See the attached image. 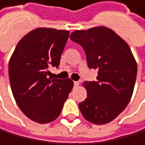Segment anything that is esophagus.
I'll use <instances>...</instances> for the list:
<instances>
[{
	"instance_id": "34e87169",
	"label": "esophagus",
	"mask_w": 145,
	"mask_h": 145,
	"mask_svg": "<svg viewBox=\"0 0 145 145\" xmlns=\"http://www.w3.org/2000/svg\"><path fill=\"white\" fill-rule=\"evenodd\" d=\"M78 85H80V82H78V81H74V86H75V87H78Z\"/></svg>"
}]
</instances>
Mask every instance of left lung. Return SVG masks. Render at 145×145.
Listing matches in <instances>:
<instances>
[{
    "mask_svg": "<svg viewBox=\"0 0 145 145\" xmlns=\"http://www.w3.org/2000/svg\"><path fill=\"white\" fill-rule=\"evenodd\" d=\"M71 40L84 49L89 68L98 71L97 81H85L87 98L78 104L86 120L106 124L128 105L133 93L137 63L128 43L112 29L95 27L75 30Z\"/></svg>",
    "mask_w": 145,
    "mask_h": 145,
    "instance_id": "left-lung-1",
    "label": "left lung"
}]
</instances>
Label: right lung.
<instances>
[{"label":"right lung","mask_w":145,"mask_h":145,"mask_svg":"<svg viewBox=\"0 0 145 145\" xmlns=\"http://www.w3.org/2000/svg\"><path fill=\"white\" fill-rule=\"evenodd\" d=\"M69 37L68 30L39 27L21 39L9 61V80L14 98L27 117L49 123L61 114L73 89L70 78H49L50 67L60 64Z\"/></svg>","instance_id":"right-lung-1"}]
</instances>
